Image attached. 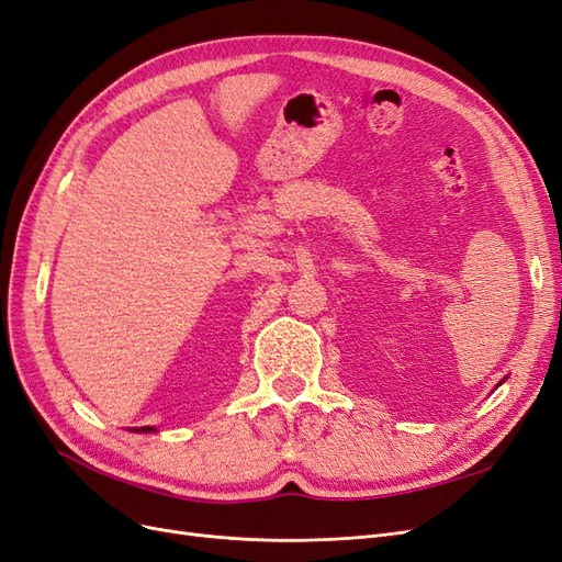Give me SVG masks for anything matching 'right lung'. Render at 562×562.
Listing matches in <instances>:
<instances>
[{
    "mask_svg": "<svg viewBox=\"0 0 562 562\" xmlns=\"http://www.w3.org/2000/svg\"><path fill=\"white\" fill-rule=\"evenodd\" d=\"M140 431H155V429H149V427H143V429H140Z\"/></svg>",
    "mask_w": 562,
    "mask_h": 562,
    "instance_id": "right-lung-1",
    "label": "right lung"
}]
</instances>
